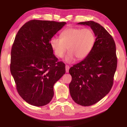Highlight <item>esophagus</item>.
<instances>
[{
    "label": "esophagus",
    "instance_id": "esophagus-1",
    "mask_svg": "<svg viewBox=\"0 0 127 127\" xmlns=\"http://www.w3.org/2000/svg\"><path fill=\"white\" fill-rule=\"evenodd\" d=\"M69 69V66L68 65H65V71H66V73H68Z\"/></svg>",
    "mask_w": 127,
    "mask_h": 127
}]
</instances>
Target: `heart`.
Segmentation results:
<instances>
[{"instance_id":"b5f03b06","label":"heart","mask_w":127,"mask_h":127,"mask_svg":"<svg viewBox=\"0 0 127 127\" xmlns=\"http://www.w3.org/2000/svg\"><path fill=\"white\" fill-rule=\"evenodd\" d=\"M95 36L91 29L85 28L69 27L61 34V38H51V48L57 57L62 58L66 50L69 51L65 57V61L72 63L76 59L82 60L91 53L95 43Z\"/></svg>"}]
</instances>
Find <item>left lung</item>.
I'll use <instances>...</instances> for the list:
<instances>
[{
  "instance_id": "8db88e82",
  "label": "left lung",
  "mask_w": 127,
  "mask_h": 127,
  "mask_svg": "<svg viewBox=\"0 0 127 127\" xmlns=\"http://www.w3.org/2000/svg\"><path fill=\"white\" fill-rule=\"evenodd\" d=\"M89 26L96 36L89 55L69 69L72 81L69 85L70 96L82 106H91L110 92L117 69V57L113 38L102 26L94 21L79 22Z\"/></svg>"
}]
</instances>
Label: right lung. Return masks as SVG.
I'll return each mask as SVG.
<instances>
[{
    "mask_svg": "<svg viewBox=\"0 0 127 127\" xmlns=\"http://www.w3.org/2000/svg\"><path fill=\"white\" fill-rule=\"evenodd\" d=\"M65 24L31 20L17 33L11 50L10 72L19 95L29 104H49L54 85L65 74V64L58 62L50 41Z\"/></svg>",
    "mask_w": 127,
    "mask_h": 127,
    "instance_id": "1",
    "label": "right lung"
}]
</instances>
